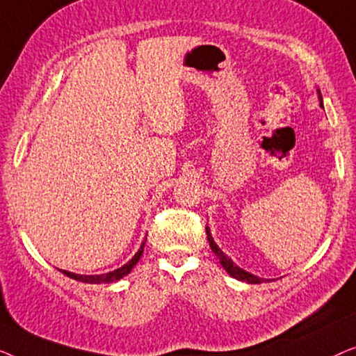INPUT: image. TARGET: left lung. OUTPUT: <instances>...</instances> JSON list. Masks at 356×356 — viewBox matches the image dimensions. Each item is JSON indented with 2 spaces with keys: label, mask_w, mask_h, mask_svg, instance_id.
Listing matches in <instances>:
<instances>
[{
  "label": "left lung",
  "mask_w": 356,
  "mask_h": 356,
  "mask_svg": "<svg viewBox=\"0 0 356 356\" xmlns=\"http://www.w3.org/2000/svg\"><path fill=\"white\" fill-rule=\"evenodd\" d=\"M318 95H319V100H321V106H323V99H321V92L318 90ZM206 233H207V240H209V245H211V250L213 251V254L218 257V261H220V264L223 266V269H225L228 274L232 277H235V279L241 280V282H248V284H262L264 279H261V277L257 275H252L250 272L243 270L238 267L235 262H233L230 257H228L225 252H223L220 248L217 246V243L213 241V238L211 235V230H209V227H206Z\"/></svg>",
  "instance_id": "left-lung-1"
}]
</instances>
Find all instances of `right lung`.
<instances>
[{
	"mask_svg": "<svg viewBox=\"0 0 356 356\" xmlns=\"http://www.w3.org/2000/svg\"><path fill=\"white\" fill-rule=\"evenodd\" d=\"M145 241H147V238H145V240L143 241V245H140L139 251L133 256V259L128 261L123 267H120V269H116L113 272H106V274H100V275H81V274H72V272H67V270H61V269L60 270L65 275L71 277V279L84 282V284H111V282H116V280L123 279L124 275H128L129 272L133 270V267L138 264V261L140 259V256H143Z\"/></svg>",
	"mask_w": 356,
	"mask_h": 356,
	"instance_id": "1",
	"label": "right lung"
}]
</instances>
